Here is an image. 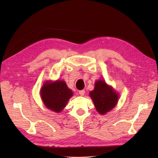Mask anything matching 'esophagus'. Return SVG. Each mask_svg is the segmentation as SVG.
Listing matches in <instances>:
<instances>
[{"mask_svg": "<svg viewBox=\"0 0 158 158\" xmlns=\"http://www.w3.org/2000/svg\"><path fill=\"white\" fill-rule=\"evenodd\" d=\"M79 94H80V95H84V94H85V90L84 89H82V90H80L79 91Z\"/></svg>", "mask_w": 158, "mask_h": 158, "instance_id": "34e87169", "label": "esophagus"}]
</instances>
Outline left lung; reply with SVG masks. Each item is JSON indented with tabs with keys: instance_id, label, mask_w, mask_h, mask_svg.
Masks as SVG:
<instances>
[{
	"instance_id": "1",
	"label": "left lung",
	"mask_w": 158,
	"mask_h": 158,
	"mask_svg": "<svg viewBox=\"0 0 158 158\" xmlns=\"http://www.w3.org/2000/svg\"><path fill=\"white\" fill-rule=\"evenodd\" d=\"M89 95L100 114H106L111 111L117 106L119 99L118 93L103 80L95 81L94 89Z\"/></svg>"
}]
</instances>
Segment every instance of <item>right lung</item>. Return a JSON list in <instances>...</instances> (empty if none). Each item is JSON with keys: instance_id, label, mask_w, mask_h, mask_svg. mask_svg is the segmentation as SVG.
I'll return each instance as SVG.
<instances>
[{"instance_id": "right-lung-1", "label": "right lung", "mask_w": 158, "mask_h": 158, "mask_svg": "<svg viewBox=\"0 0 158 158\" xmlns=\"http://www.w3.org/2000/svg\"><path fill=\"white\" fill-rule=\"evenodd\" d=\"M40 95L47 109L59 113L66 107L73 92L64 80H47L41 88Z\"/></svg>"}]
</instances>
